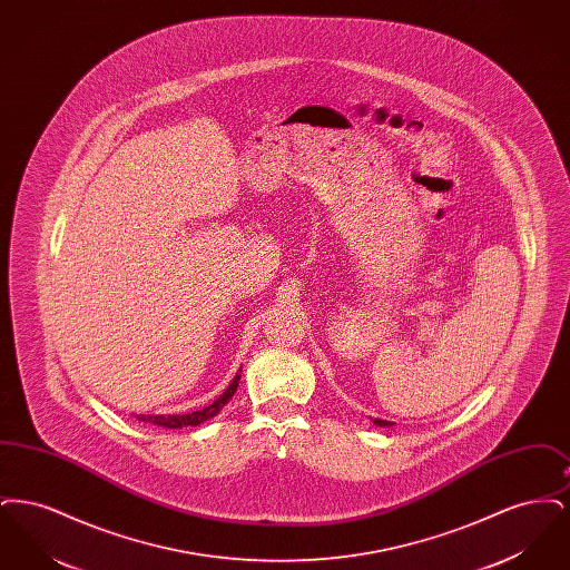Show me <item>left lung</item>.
I'll return each mask as SVG.
<instances>
[{
    "label": "left lung",
    "instance_id": "left-lung-1",
    "mask_svg": "<svg viewBox=\"0 0 570 570\" xmlns=\"http://www.w3.org/2000/svg\"><path fill=\"white\" fill-rule=\"evenodd\" d=\"M374 423H376V425H380V428H391V425H393L391 421H382V419H374Z\"/></svg>",
    "mask_w": 570,
    "mask_h": 570
}]
</instances>
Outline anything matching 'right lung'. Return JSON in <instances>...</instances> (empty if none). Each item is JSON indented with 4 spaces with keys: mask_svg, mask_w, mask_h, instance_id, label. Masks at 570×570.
Segmentation results:
<instances>
[{
    "mask_svg": "<svg viewBox=\"0 0 570 570\" xmlns=\"http://www.w3.org/2000/svg\"><path fill=\"white\" fill-rule=\"evenodd\" d=\"M239 379H242V376L237 374V376L233 379V382L226 386V391L217 397L216 402L209 404L207 407H203V410H196V412H190V414H156V416H154V414H151V416L136 414V419L142 421V423H154V425H158V428H168V430L196 428V425H200V423L214 419L217 412L230 402V397L235 395V391H237V386H239Z\"/></svg>",
    "mask_w": 570,
    "mask_h": 570,
    "instance_id": "obj_1",
    "label": "right lung"
}]
</instances>
